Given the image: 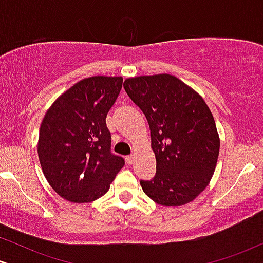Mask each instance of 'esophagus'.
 <instances>
[{
    "label": "esophagus",
    "mask_w": 263,
    "mask_h": 263,
    "mask_svg": "<svg viewBox=\"0 0 263 263\" xmlns=\"http://www.w3.org/2000/svg\"><path fill=\"white\" fill-rule=\"evenodd\" d=\"M126 162H127L128 165H131L132 163H134V156H132V155L126 156Z\"/></svg>",
    "instance_id": "obj_1"
}]
</instances>
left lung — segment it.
<instances>
[{
	"label": "left lung",
	"instance_id": "obj_1",
	"mask_svg": "<svg viewBox=\"0 0 263 263\" xmlns=\"http://www.w3.org/2000/svg\"><path fill=\"white\" fill-rule=\"evenodd\" d=\"M125 91L148 121L156 155V176L140 180L156 203L179 206L195 199L209 184L220 141L205 101L170 74L131 78Z\"/></svg>",
	"mask_w": 263,
	"mask_h": 263
}]
</instances>
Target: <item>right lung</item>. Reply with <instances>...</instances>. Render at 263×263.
<instances>
[{
	"label": "right lung",
	"instance_id": "add662e5",
	"mask_svg": "<svg viewBox=\"0 0 263 263\" xmlns=\"http://www.w3.org/2000/svg\"><path fill=\"white\" fill-rule=\"evenodd\" d=\"M122 78L92 77L75 84L47 111L38 157L48 183L62 198L90 203L101 198L125 165L111 152L106 116Z\"/></svg>",
	"mask_w": 263,
	"mask_h": 263
}]
</instances>
